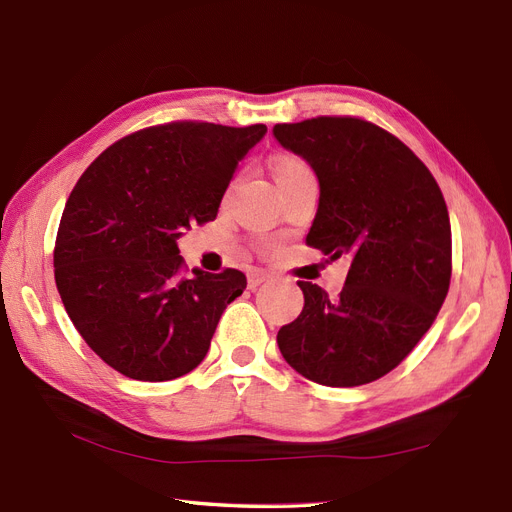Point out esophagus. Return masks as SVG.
Wrapping results in <instances>:
<instances>
[{"instance_id": "esophagus-1", "label": "esophagus", "mask_w": 512, "mask_h": 512, "mask_svg": "<svg viewBox=\"0 0 512 512\" xmlns=\"http://www.w3.org/2000/svg\"><path fill=\"white\" fill-rule=\"evenodd\" d=\"M268 278H270L268 272H263V270H251V272H249V287H251V289H257L261 283H266Z\"/></svg>"}]
</instances>
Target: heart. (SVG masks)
Instances as JSON below:
<instances>
[{"label": "heart", "mask_w": 512, "mask_h": 512, "mask_svg": "<svg viewBox=\"0 0 512 512\" xmlns=\"http://www.w3.org/2000/svg\"><path fill=\"white\" fill-rule=\"evenodd\" d=\"M276 183H287V180H295V178H302V176H310V168L306 163L298 157H283L276 161Z\"/></svg>", "instance_id": "heart-1"}]
</instances>
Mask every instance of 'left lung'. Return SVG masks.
I'll return each instance as SVG.
<instances>
[{
    "instance_id": "1",
    "label": "left lung",
    "mask_w": 512,
    "mask_h": 512,
    "mask_svg": "<svg viewBox=\"0 0 512 512\" xmlns=\"http://www.w3.org/2000/svg\"><path fill=\"white\" fill-rule=\"evenodd\" d=\"M278 144L319 178L306 244L351 257L338 300L300 280V317L278 329L287 364L327 387L391 372L434 323L451 283V223L423 161L389 131L355 117L280 123Z\"/></svg>"
}]
</instances>
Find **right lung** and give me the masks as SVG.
<instances>
[{
	"label": "right lung",
	"instance_id": "obj_1",
	"mask_svg": "<svg viewBox=\"0 0 512 512\" xmlns=\"http://www.w3.org/2000/svg\"><path fill=\"white\" fill-rule=\"evenodd\" d=\"M266 125L178 121L136 131L97 157L65 202L55 283L65 312L110 368L161 383L202 364L246 276H183L178 238L217 219L223 193Z\"/></svg>",
	"mask_w": 512,
	"mask_h": 512
}]
</instances>
